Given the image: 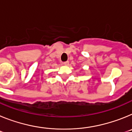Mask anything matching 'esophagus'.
<instances>
[{"instance_id": "esophagus-1", "label": "esophagus", "mask_w": 132, "mask_h": 132, "mask_svg": "<svg viewBox=\"0 0 132 132\" xmlns=\"http://www.w3.org/2000/svg\"><path fill=\"white\" fill-rule=\"evenodd\" d=\"M64 64L66 65V66H68L69 65V61H66V62H64L63 63Z\"/></svg>"}]
</instances>
